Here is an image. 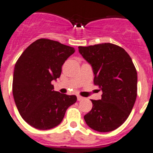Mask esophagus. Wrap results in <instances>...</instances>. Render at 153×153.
<instances>
[{"mask_svg": "<svg viewBox=\"0 0 153 153\" xmlns=\"http://www.w3.org/2000/svg\"><path fill=\"white\" fill-rule=\"evenodd\" d=\"M77 99H78V100L80 101V100H82L83 99H84V97H81V96H78L77 97Z\"/></svg>", "mask_w": 153, "mask_h": 153, "instance_id": "34e87169", "label": "esophagus"}]
</instances>
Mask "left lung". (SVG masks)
Segmentation results:
<instances>
[{
	"label": "left lung",
	"mask_w": 153,
	"mask_h": 153,
	"mask_svg": "<svg viewBox=\"0 0 153 153\" xmlns=\"http://www.w3.org/2000/svg\"><path fill=\"white\" fill-rule=\"evenodd\" d=\"M79 51L91 64L94 85L103 93L100 100H91L93 108L84 120L93 130L112 131L126 121L134 105L137 93L136 68L128 53L111 43L79 46Z\"/></svg>",
	"instance_id": "left-lung-1"
}]
</instances>
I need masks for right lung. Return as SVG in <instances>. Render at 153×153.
Masks as SVG:
<instances>
[{
    "label": "right lung",
    "mask_w": 153,
    "mask_h": 153,
    "mask_svg": "<svg viewBox=\"0 0 153 153\" xmlns=\"http://www.w3.org/2000/svg\"><path fill=\"white\" fill-rule=\"evenodd\" d=\"M74 53L72 47L41 38L30 45L16 61L13 97L22 118L34 128L48 130L58 126L67 109L76 102L75 95L54 91L52 85Z\"/></svg>",
    "instance_id": "obj_1"
}]
</instances>
